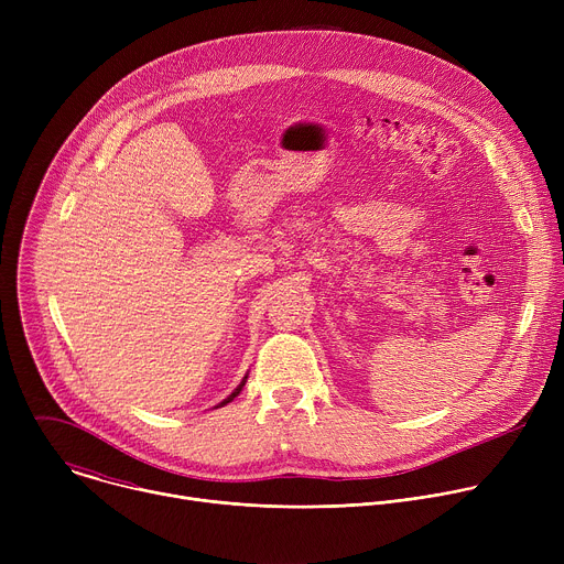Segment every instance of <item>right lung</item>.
I'll list each match as a JSON object with an SVG mask.
<instances>
[{
  "instance_id": "add662e5",
  "label": "right lung",
  "mask_w": 564,
  "mask_h": 564,
  "mask_svg": "<svg viewBox=\"0 0 564 564\" xmlns=\"http://www.w3.org/2000/svg\"><path fill=\"white\" fill-rule=\"evenodd\" d=\"M246 381H248V377H243V381H240V383H238V386H236V390H234V392H231V394H229V397H227V399H223V401H220V404H218V406H225V404H229V401H231V399H234V397H236V394H238V392H240V390H243V386H246Z\"/></svg>"
}]
</instances>
